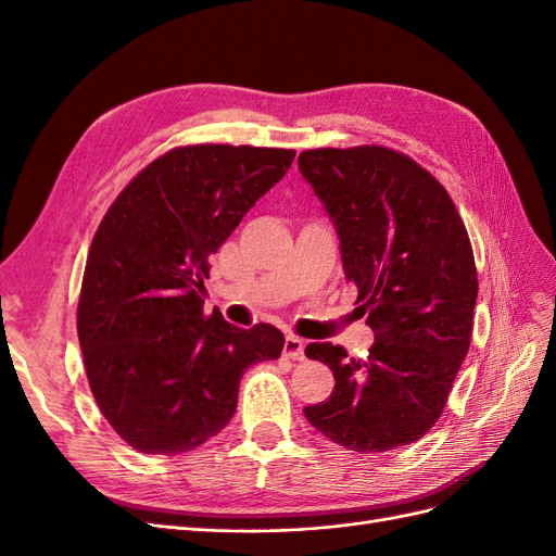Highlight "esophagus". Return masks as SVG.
<instances>
[{
	"label": "esophagus",
	"instance_id": "obj_1",
	"mask_svg": "<svg viewBox=\"0 0 556 556\" xmlns=\"http://www.w3.org/2000/svg\"><path fill=\"white\" fill-rule=\"evenodd\" d=\"M305 342L299 338V336H287L285 338V348H282V354L287 356V358H292V361H303L305 358Z\"/></svg>",
	"mask_w": 556,
	"mask_h": 556
}]
</instances>
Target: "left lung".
<instances>
[{
	"mask_svg": "<svg viewBox=\"0 0 556 556\" xmlns=\"http://www.w3.org/2000/svg\"><path fill=\"white\" fill-rule=\"evenodd\" d=\"M299 169L333 220L375 331L366 358L331 342L305 348L336 389L303 414L356 453L407 446L442 416L469 352L478 276L465 223L428 169L387 147L308 149Z\"/></svg>",
	"mask_w": 556,
	"mask_h": 556,
	"instance_id": "8db88e82",
	"label": "left lung"
}]
</instances>
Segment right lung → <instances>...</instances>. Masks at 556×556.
I'll return each instance as SVG.
<instances>
[{"label": "right lung", "mask_w": 556, "mask_h": 556, "mask_svg": "<svg viewBox=\"0 0 556 556\" xmlns=\"http://www.w3.org/2000/svg\"><path fill=\"white\" fill-rule=\"evenodd\" d=\"M294 161L292 149L193 144L149 163L96 229L78 338L96 405L128 446L179 455L237 412L239 381L280 356L271 324L204 315L208 257Z\"/></svg>", "instance_id": "1"}]
</instances>
